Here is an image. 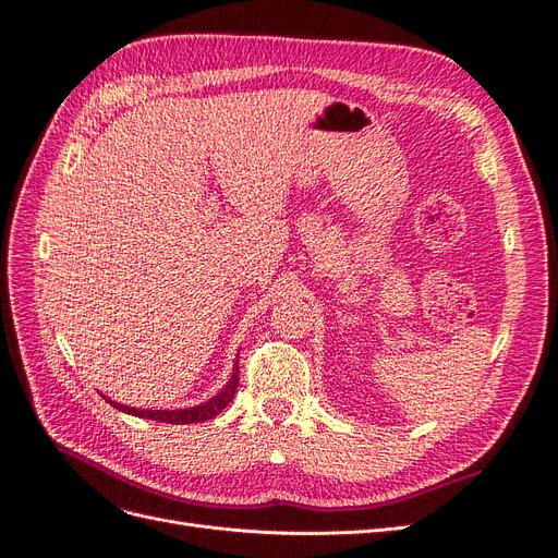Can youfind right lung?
Here are the masks:
<instances>
[{
    "label": "right lung",
    "mask_w": 558,
    "mask_h": 558,
    "mask_svg": "<svg viewBox=\"0 0 558 558\" xmlns=\"http://www.w3.org/2000/svg\"><path fill=\"white\" fill-rule=\"evenodd\" d=\"M236 362H239V359H236ZM236 387H239V364L233 366L231 377H229V383L225 385V389L220 393H215L213 399H208L202 405H192V408H183V410H141V408H130V405L116 403V401L106 399V397L104 399L109 401L113 408L128 412V415H134V417L167 422V424H196V422L213 420L215 415H218V412H222L227 408V403L233 399V393H236Z\"/></svg>",
    "instance_id": "add662e5"
}]
</instances>
